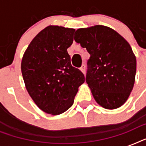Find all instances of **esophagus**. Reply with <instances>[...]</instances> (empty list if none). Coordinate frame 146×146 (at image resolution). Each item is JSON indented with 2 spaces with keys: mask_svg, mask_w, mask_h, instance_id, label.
<instances>
[{
  "mask_svg": "<svg viewBox=\"0 0 146 146\" xmlns=\"http://www.w3.org/2000/svg\"><path fill=\"white\" fill-rule=\"evenodd\" d=\"M80 70L82 71L83 73H85V72H86V65L85 64H82V66L80 67Z\"/></svg>",
  "mask_w": 146,
  "mask_h": 146,
  "instance_id": "34e87169",
  "label": "esophagus"
}]
</instances>
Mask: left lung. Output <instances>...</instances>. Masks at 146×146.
<instances>
[{
	"label": "left lung",
	"instance_id": "8db88e82",
	"mask_svg": "<svg viewBox=\"0 0 146 146\" xmlns=\"http://www.w3.org/2000/svg\"><path fill=\"white\" fill-rule=\"evenodd\" d=\"M74 40L90 54L86 81L106 109L124 104L135 82L136 59L129 44L112 29L97 25L76 31Z\"/></svg>",
	"mask_w": 146,
	"mask_h": 146
}]
</instances>
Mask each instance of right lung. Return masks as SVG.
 <instances>
[{
	"mask_svg": "<svg viewBox=\"0 0 146 146\" xmlns=\"http://www.w3.org/2000/svg\"><path fill=\"white\" fill-rule=\"evenodd\" d=\"M74 29L49 26L41 31L24 54L21 70L29 96L41 110L57 115L73 104L83 73L71 65L67 48Z\"/></svg>",
	"mask_w": 146,
	"mask_h": 146,
	"instance_id": "right-lung-1",
	"label": "right lung"
}]
</instances>
